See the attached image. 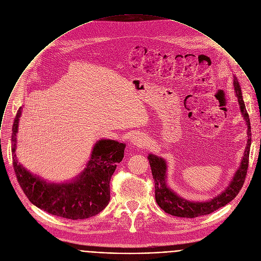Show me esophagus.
Listing matches in <instances>:
<instances>
[{
  "label": "esophagus",
  "instance_id": "esophagus-1",
  "mask_svg": "<svg viewBox=\"0 0 261 261\" xmlns=\"http://www.w3.org/2000/svg\"><path fill=\"white\" fill-rule=\"evenodd\" d=\"M130 142L138 146V147H143L145 145H147V138L143 135V134H136L130 138Z\"/></svg>",
  "mask_w": 261,
  "mask_h": 261
}]
</instances>
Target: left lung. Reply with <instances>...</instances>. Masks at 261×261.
<instances>
[{
    "label": "left lung",
    "mask_w": 261,
    "mask_h": 261,
    "mask_svg": "<svg viewBox=\"0 0 261 261\" xmlns=\"http://www.w3.org/2000/svg\"><path fill=\"white\" fill-rule=\"evenodd\" d=\"M234 90L236 93V96L238 98V102L240 104L241 112L246 120L247 124V146L244 152L243 160L241 162V165L237 172L234 175L233 180L231 181L229 187L225 191H223L221 194L216 196L215 198L204 201V202H193L188 201L184 198H181L176 193L167 187L166 185V162L164 159L157 157L155 155L150 154L148 156L150 166L152 169L153 179L155 183V198L158 203V205L167 214H170L176 217L181 218H196L203 215H208L220 207L226 205L231 200H233L236 195L241 190L246 174L248 169V163H249V152H250V145H251V126H250V119L249 115L247 113L243 97L241 87L239 85V82L237 81V78L234 77Z\"/></svg>",
    "instance_id": "left-lung-1"
}]
</instances>
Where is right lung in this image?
Masks as SVG:
<instances>
[{
  "label": "right lung",
  "mask_w": 261,
  "mask_h": 261,
  "mask_svg": "<svg viewBox=\"0 0 261 261\" xmlns=\"http://www.w3.org/2000/svg\"><path fill=\"white\" fill-rule=\"evenodd\" d=\"M22 107L12 127L13 167L18 183L28 199L40 210L65 219L82 220L96 216L110 200V179L123 158L125 145L112 140L99 141L92 151L87 168L71 183L49 184L25 170L15 155L16 134Z\"/></svg>",
  "instance_id": "right-lung-1"
}]
</instances>
